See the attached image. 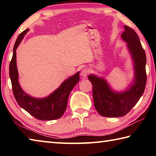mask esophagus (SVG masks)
Wrapping results in <instances>:
<instances>
[{
	"label": "esophagus",
	"mask_w": 156,
	"mask_h": 156,
	"mask_svg": "<svg viewBox=\"0 0 156 156\" xmlns=\"http://www.w3.org/2000/svg\"><path fill=\"white\" fill-rule=\"evenodd\" d=\"M88 73H89V71H88L87 69H83L81 71L80 75L82 76V77L85 78L87 77Z\"/></svg>",
	"instance_id": "1"
}]
</instances>
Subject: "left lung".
<instances>
[{"label": "left lung", "instance_id": "left-lung-1", "mask_svg": "<svg viewBox=\"0 0 156 156\" xmlns=\"http://www.w3.org/2000/svg\"><path fill=\"white\" fill-rule=\"evenodd\" d=\"M121 38L126 46L133 62L134 80L122 92L114 91L107 80L91 74L88 76L93 86L94 106L100 115L104 117H121L135 106L143 94L147 83L146 54L138 34L133 29L125 25Z\"/></svg>", "mask_w": 156, "mask_h": 156}]
</instances>
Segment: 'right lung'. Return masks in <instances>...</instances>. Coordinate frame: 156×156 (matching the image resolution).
Here are the masks:
<instances>
[{
  "label": "right lung",
  "mask_w": 156,
  "mask_h": 156,
  "mask_svg": "<svg viewBox=\"0 0 156 156\" xmlns=\"http://www.w3.org/2000/svg\"><path fill=\"white\" fill-rule=\"evenodd\" d=\"M28 31L29 29L23 31L17 38L13 49L12 58L9 64V77L11 79L14 96L19 106L36 119L41 120L58 119L65 112L70 92L80 80V72H77L65 80L58 88L46 98H36L26 94L18 83L16 50Z\"/></svg>",
  "instance_id": "add662e5"
}]
</instances>
